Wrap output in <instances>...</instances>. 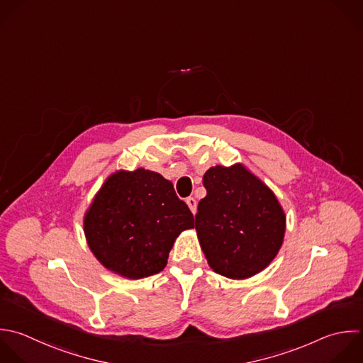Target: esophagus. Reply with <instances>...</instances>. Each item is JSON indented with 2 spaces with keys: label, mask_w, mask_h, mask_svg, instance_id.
Listing matches in <instances>:
<instances>
[{
  "label": "esophagus",
  "mask_w": 363,
  "mask_h": 363,
  "mask_svg": "<svg viewBox=\"0 0 363 363\" xmlns=\"http://www.w3.org/2000/svg\"><path fill=\"white\" fill-rule=\"evenodd\" d=\"M186 203H187L189 208L191 210V213L196 214V211H197V200H196L194 197H187V199H186Z\"/></svg>",
  "instance_id": "obj_1"
}]
</instances>
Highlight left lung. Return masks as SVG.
<instances>
[{"label":"left lung","instance_id":"obj_1","mask_svg":"<svg viewBox=\"0 0 363 363\" xmlns=\"http://www.w3.org/2000/svg\"><path fill=\"white\" fill-rule=\"evenodd\" d=\"M203 184L207 194L193 227L210 268L231 279L265 269L282 247L286 228L275 193L242 163L210 167Z\"/></svg>","mask_w":363,"mask_h":363}]
</instances>
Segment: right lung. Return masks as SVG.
<instances>
[{"label": "right lung", "instance_id": "right-lung-1", "mask_svg": "<svg viewBox=\"0 0 363 363\" xmlns=\"http://www.w3.org/2000/svg\"><path fill=\"white\" fill-rule=\"evenodd\" d=\"M191 221L170 180L146 169L116 170L85 211L84 233L106 269L140 279L164 269L176 238L193 228Z\"/></svg>", "mask_w": 363, "mask_h": 363}]
</instances>
